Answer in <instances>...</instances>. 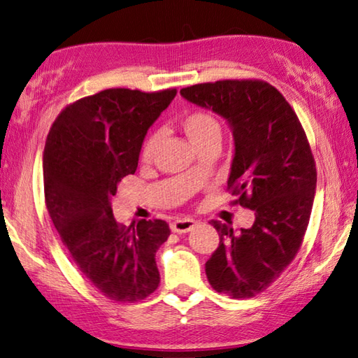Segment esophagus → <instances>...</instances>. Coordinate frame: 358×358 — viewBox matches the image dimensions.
<instances>
[{
  "mask_svg": "<svg viewBox=\"0 0 358 358\" xmlns=\"http://www.w3.org/2000/svg\"><path fill=\"white\" fill-rule=\"evenodd\" d=\"M196 224H197V221L191 220V217H180V220H175L171 224V229L175 234H186V232H189L191 229L196 227Z\"/></svg>",
  "mask_w": 358,
  "mask_h": 358,
  "instance_id": "1",
  "label": "esophagus"
}]
</instances>
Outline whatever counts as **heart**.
Masks as SVG:
<instances>
[{
	"label": "heart",
	"instance_id": "obj_1",
	"mask_svg": "<svg viewBox=\"0 0 358 358\" xmlns=\"http://www.w3.org/2000/svg\"><path fill=\"white\" fill-rule=\"evenodd\" d=\"M181 128H183L185 134L189 138L192 147L199 150L205 147V145L221 142V124L213 115L208 112L196 110L187 113L186 117L181 120ZM157 143H159V136L153 134L145 141L142 147V161L150 162L155 157Z\"/></svg>",
	"mask_w": 358,
	"mask_h": 358
}]
</instances>
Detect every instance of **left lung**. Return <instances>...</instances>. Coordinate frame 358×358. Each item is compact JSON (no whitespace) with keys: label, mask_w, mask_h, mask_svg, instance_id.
I'll return each mask as SVG.
<instances>
[{"label":"left lung","mask_w":358,"mask_h":358,"mask_svg":"<svg viewBox=\"0 0 358 358\" xmlns=\"http://www.w3.org/2000/svg\"><path fill=\"white\" fill-rule=\"evenodd\" d=\"M180 94L213 110L232 129L227 189L256 220L238 232L211 221L220 246L205 264V273L216 292L250 299L280 278L305 237L317 181L310 143L292 107L266 82L199 83Z\"/></svg>","instance_id":"obj_1"}]
</instances>
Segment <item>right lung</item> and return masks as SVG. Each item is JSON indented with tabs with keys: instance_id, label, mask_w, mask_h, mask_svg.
<instances>
[{
	"instance_id": "obj_1",
	"label": "right lung",
	"mask_w": 358,
	"mask_h": 358,
	"mask_svg": "<svg viewBox=\"0 0 358 358\" xmlns=\"http://www.w3.org/2000/svg\"><path fill=\"white\" fill-rule=\"evenodd\" d=\"M177 90L112 88L78 99L48 132L42 169L48 215L80 273L107 299L134 303L159 284L156 251L171 235L166 221L121 226L112 197L136 172L143 138Z\"/></svg>"
}]
</instances>
